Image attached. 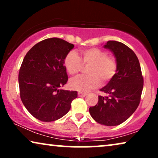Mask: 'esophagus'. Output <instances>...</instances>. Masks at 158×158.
I'll use <instances>...</instances> for the list:
<instances>
[{
  "mask_svg": "<svg viewBox=\"0 0 158 158\" xmlns=\"http://www.w3.org/2000/svg\"><path fill=\"white\" fill-rule=\"evenodd\" d=\"M77 95H78L79 97H84V96H86V94H85V93L78 92V94H77Z\"/></svg>",
  "mask_w": 158,
  "mask_h": 158,
  "instance_id": "1",
  "label": "esophagus"
}]
</instances>
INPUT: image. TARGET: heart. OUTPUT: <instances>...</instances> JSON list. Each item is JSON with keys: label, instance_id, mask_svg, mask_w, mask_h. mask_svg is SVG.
Segmentation results:
<instances>
[{"label": "heart", "instance_id": "heart-1", "mask_svg": "<svg viewBox=\"0 0 158 158\" xmlns=\"http://www.w3.org/2000/svg\"><path fill=\"white\" fill-rule=\"evenodd\" d=\"M81 58L75 51H70L64 59V65L70 75L79 73L84 65H90L87 69L88 75L73 77L69 82L70 88L78 91H87L103 83L109 82L117 72L116 60L108 56L106 52L98 48H88L81 51Z\"/></svg>", "mask_w": 158, "mask_h": 158}]
</instances>
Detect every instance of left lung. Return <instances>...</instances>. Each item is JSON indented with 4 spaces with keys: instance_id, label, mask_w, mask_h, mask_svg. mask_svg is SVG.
<instances>
[{
    "instance_id": "left-lung-1",
    "label": "left lung",
    "mask_w": 158,
    "mask_h": 158,
    "mask_svg": "<svg viewBox=\"0 0 158 158\" xmlns=\"http://www.w3.org/2000/svg\"><path fill=\"white\" fill-rule=\"evenodd\" d=\"M103 47L114 54L117 72L100 89L108 96H99L98 103L90 107L89 112L96 122L112 127L125 122L137 109L144 81L139 60L129 47L116 41H109Z\"/></svg>"
}]
</instances>
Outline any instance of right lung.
<instances>
[{
  "mask_svg": "<svg viewBox=\"0 0 158 158\" xmlns=\"http://www.w3.org/2000/svg\"><path fill=\"white\" fill-rule=\"evenodd\" d=\"M73 47L61 39H46L34 45L23 58L19 73L21 101L42 122L62 118L77 97V91L60 89L68 82L64 59Z\"/></svg>",
  "mask_w": 158,
  "mask_h": 158,
  "instance_id": "1",
  "label": "right lung"
}]
</instances>
